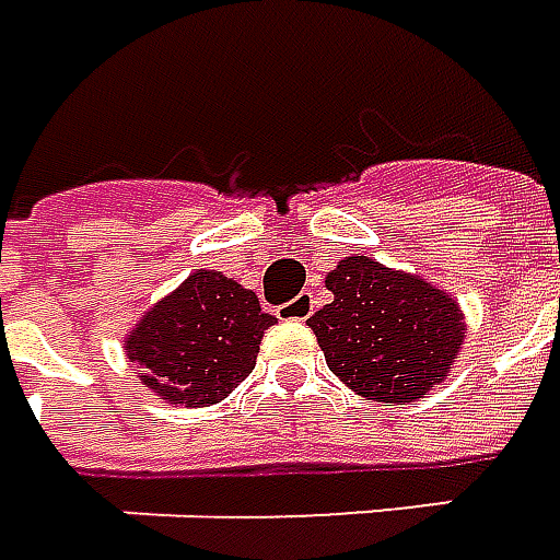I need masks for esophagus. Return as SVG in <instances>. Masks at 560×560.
Returning a JSON list of instances; mask_svg holds the SVG:
<instances>
[{"instance_id": "34e87169", "label": "esophagus", "mask_w": 560, "mask_h": 560, "mask_svg": "<svg viewBox=\"0 0 560 560\" xmlns=\"http://www.w3.org/2000/svg\"><path fill=\"white\" fill-rule=\"evenodd\" d=\"M313 311H316V299H313L311 292H304V295H299L295 301L283 304V307H280V316H283V319H311Z\"/></svg>"}]
</instances>
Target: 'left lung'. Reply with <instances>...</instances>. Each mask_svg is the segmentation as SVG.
<instances>
[{"label":"left lung","mask_w":560,"mask_h":560,"mask_svg":"<svg viewBox=\"0 0 560 560\" xmlns=\"http://www.w3.org/2000/svg\"><path fill=\"white\" fill-rule=\"evenodd\" d=\"M325 287L335 299L307 325L343 386L380 404H410L446 383L467 337L450 292L362 253L337 261Z\"/></svg>","instance_id":"obj_1"}]
</instances>
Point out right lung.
I'll return each mask as SVG.
<instances>
[{"label":"right lung","instance_id":"add662e5","mask_svg":"<svg viewBox=\"0 0 560 560\" xmlns=\"http://www.w3.org/2000/svg\"><path fill=\"white\" fill-rule=\"evenodd\" d=\"M273 323L253 289L198 268L135 323L122 350L141 368V386L162 404L210 407L253 374Z\"/></svg>","mask_w":560,"mask_h":560}]
</instances>
